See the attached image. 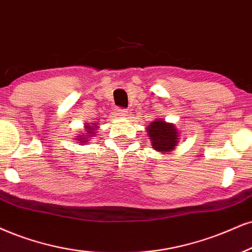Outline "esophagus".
<instances>
[{
    "mask_svg": "<svg viewBox=\"0 0 252 252\" xmlns=\"http://www.w3.org/2000/svg\"><path fill=\"white\" fill-rule=\"evenodd\" d=\"M117 116L118 117H123V118H125L126 116H127V111L125 110V108H118L117 110Z\"/></svg>",
    "mask_w": 252,
    "mask_h": 252,
    "instance_id": "34e87169",
    "label": "esophagus"
}]
</instances>
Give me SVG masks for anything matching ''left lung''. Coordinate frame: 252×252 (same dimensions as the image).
Segmentation results:
<instances>
[{"instance_id":"1","label":"left lung","mask_w":252,"mask_h":252,"mask_svg":"<svg viewBox=\"0 0 252 252\" xmlns=\"http://www.w3.org/2000/svg\"><path fill=\"white\" fill-rule=\"evenodd\" d=\"M152 148L160 153L168 154L178 147L180 133L176 126L162 119H155L146 128Z\"/></svg>"}]
</instances>
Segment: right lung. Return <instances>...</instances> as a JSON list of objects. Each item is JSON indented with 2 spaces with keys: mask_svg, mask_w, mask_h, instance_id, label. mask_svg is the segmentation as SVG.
Masks as SVG:
<instances>
[{
  "mask_svg": "<svg viewBox=\"0 0 252 252\" xmlns=\"http://www.w3.org/2000/svg\"><path fill=\"white\" fill-rule=\"evenodd\" d=\"M97 128H98V124L95 123L85 124V125H84V129H85V131L82 132L80 134H78V136H77L76 138L77 142L85 145L86 142L90 141V139H91L92 136H94Z\"/></svg>",
  "mask_w": 252,
  "mask_h": 252,
  "instance_id": "obj_1",
  "label": "right lung"
}]
</instances>
